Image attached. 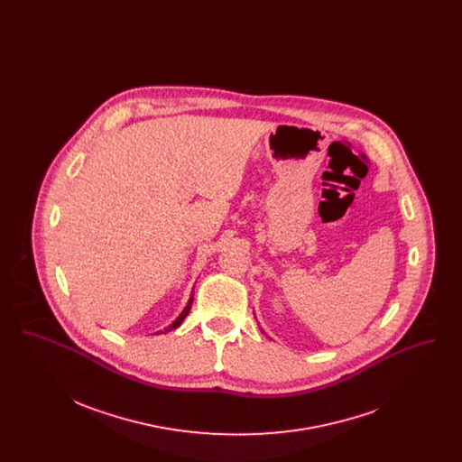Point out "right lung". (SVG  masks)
<instances>
[{
    "mask_svg": "<svg viewBox=\"0 0 462 462\" xmlns=\"http://www.w3.org/2000/svg\"><path fill=\"white\" fill-rule=\"evenodd\" d=\"M192 301H194V296L190 294V300H189V303H187V307L183 308V311L178 315L175 319V322L173 324H170L168 328H164L162 330H157V334H166V332H170V330L176 329V328H180L181 326V322L185 320V317L189 315V311H190V308H192Z\"/></svg>",
    "mask_w": 462,
    "mask_h": 462,
    "instance_id": "right-lung-1",
    "label": "right lung"
}]
</instances>
